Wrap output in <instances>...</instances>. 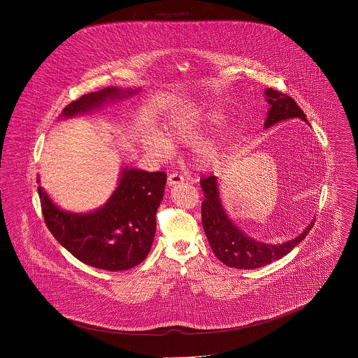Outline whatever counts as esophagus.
<instances>
[{
	"instance_id": "obj_1",
	"label": "esophagus",
	"mask_w": 358,
	"mask_h": 358,
	"mask_svg": "<svg viewBox=\"0 0 358 358\" xmlns=\"http://www.w3.org/2000/svg\"><path fill=\"white\" fill-rule=\"evenodd\" d=\"M184 182V177L177 174V173H173L169 177H168V185L169 187H174V185H180Z\"/></svg>"
}]
</instances>
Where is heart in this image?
I'll return each mask as SVG.
<instances>
[{
	"mask_svg": "<svg viewBox=\"0 0 358 358\" xmlns=\"http://www.w3.org/2000/svg\"><path fill=\"white\" fill-rule=\"evenodd\" d=\"M225 120V114L219 107H196L185 111H180L169 117L162 126L161 134L146 136L142 142L145 152L154 158L162 159L173 154V143L194 145L193 159L194 164L208 169L215 166L220 158V149L212 139L205 141L216 133Z\"/></svg>",
	"mask_w": 358,
	"mask_h": 358,
	"instance_id": "b5f03b06",
	"label": "heart"
}]
</instances>
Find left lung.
I'll list each match as a JSON object with an SVG mask.
<instances>
[{"label": "left lung", "instance_id": "8db88e82", "mask_svg": "<svg viewBox=\"0 0 358 358\" xmlns=\"http://www.w3.org/2000/svg\"><path fill=\"white\" fill-rule=\"evenodd\" d=\"M264 96L270 104L264 129H270L273 124L283 120L295 118L308 123L305 113L286 94L278 92L273 88H267L264 90ZM200 184L204 190L205 197L201 204V219L205 235L213 254L228 267L238 270H252L282 259L306 238L307 234L314 225V220H311L298 236L283 243L273 244L259 241L241 231L228 216L225 206L222 204L219 178L216 176L201 178Z\"/></svg>", "mask_w": 358, "mask_h": 358}]
</instances>
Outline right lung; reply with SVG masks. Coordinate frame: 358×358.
Segmentation results:
<instances>
[{"label": "right lung", "instance_id": "1", "mask_svg": "<svg viewBox=\"0 0 358 358\" xmlns=\"http://www.w3.org/2000/svg\"><path fill=\"white\" fill-rule=\"evenodd\" d=\"M139 88L107 87L69 103L59 120L99 111L129 99ZM38 196L44 220L69 252L85 264L107 271H123L141 264L150 252L155 235V213L164 199L166 174L122 166L117 187L108 200L88 212L60 208L41 187Z\"/></svg>", "mask_w": 358, "mask_h": 358}]
</instances>
